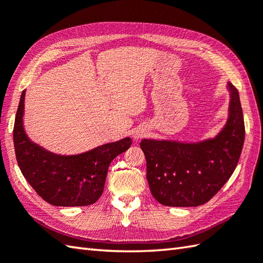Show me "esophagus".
<instances>
[{"label": "esophagus", "instance_id": "1", "mask_svg": "<svg viewBox=\"0 0 263 263\" xmlns=\"http://www.w3.org/2000/svg\"><path fill=\"white\" fill-rule=\"evenodd\" d=\"M144 136H146V132H144V130H142V128H137V130L133 131L132 133V137L135 139V141H138L139 139L143 138Z\"/></svg>", "mask_w": 263, "mask_h": 263}]
</instances>
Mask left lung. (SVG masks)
<instances>
[{
  "mask_svg": "<svg viewBox=\"0 0 263 263\" xmlns=\"http://www.w3.org/2000/svg\"><path fill=\"white\" fill-rule=\"evenodd\" d=\"M230 91L228 117L214 138L200 141L143 139L147 180L153 197L170 206L203 204L224 186L241 156L245 127L237 89Z\"/></svg>",
  "mask_w": 263,
  "mask_h": 263,
  "instance_id": "1",
  "label": "left lung"
}]
</instances>
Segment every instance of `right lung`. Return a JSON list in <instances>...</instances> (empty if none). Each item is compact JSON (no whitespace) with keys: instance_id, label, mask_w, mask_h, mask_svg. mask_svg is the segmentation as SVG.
<instances>
[{"instance_id":"right-lung-1","label":"right lung","mask_w":263,"mask_h":263,"mask_svg":"<svg viewBox=\"0 0 263 263\" xmlns=\"http://www.w3.org/2000/svg\"><path fill=\"white\" fill-rule=\"evenodd\" d=\"M25 95L16 110L13 142L22 175L39 197L60 206H82L96 202L104 191L109 164L126 152L131 139L98 146L77 155H57L32 142L24 128Z\"/></svg>"}]
</instances>
